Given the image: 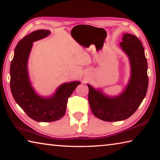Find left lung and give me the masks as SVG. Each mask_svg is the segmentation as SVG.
Masks as SVG:
<instances>
[{
  "label": "left lung",
  "instance_id": "8db88e82",
  "mask_svg": "<svg viewBox=\"0 0 160 160\" xmlns=\"http://www.w3.org/2000/svg\"><path fill=\"white\" fill-rule=\"evenodd\" d=\"M121 47L128 56L131 76L124 91L117 97L105 95L88 84V101L93 114L105 121L125 120L135 112L148 88V62L141 42L135 35L123 34Z\"/></svg>",
  "mask_w": 160,
  "mask_h": 160
}]
</instances>
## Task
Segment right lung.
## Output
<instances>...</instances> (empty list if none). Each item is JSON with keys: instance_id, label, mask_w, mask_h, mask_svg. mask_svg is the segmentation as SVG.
Masks as SVG:
<instances>
[{"instance_id": "add662e5", "label": "right lung", "mask_w": 160, "mask_h": 160, "mask_svg": "<svg viewBox=\"0 0 160 160\" xmlns=\"http://www.w3.org/2000/svg\"><path fill=\"white\" fill-rule=\"evenodd\" d=\"M49 30L39 29L22 38L15 48L10 65V90L15 102L29 118L39 122H51L61 119L66 111L68 99L80 82H66L51 97L38 95L31 86L28 61L32 43L47 37Z\"/></svg>"}]
</instances>
